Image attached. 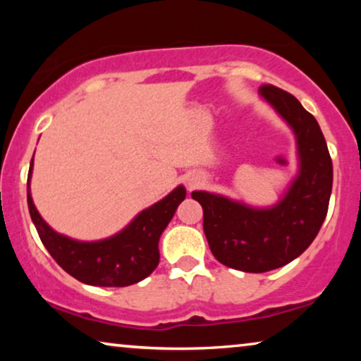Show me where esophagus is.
<instances>
[{
	"instance_id": "obj_1",
	"label": "esophagus",
	"mask_w": 361,
	"mask_h": 361,
	"mask_svg": "<svg viewBox=\"0 0 361 361\" xmlns=\"http://www.w3.org/2000/svg\"><path fill=\"white\" fill-rule=\"evenodd\" d=\"M195 182H197V180H192V182H189V185H190V187H192V185H195Z\"/></svg>"
}]
</instances>
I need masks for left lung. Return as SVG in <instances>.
<instances>
[{
	"label": "left lung",
	"mask_w": 361,
	"mask_h": 361,
	"mask_svg": "<svg viewBox=\"0 0 361 361\" xmlns=\"http://www.w3.org/2000/svg\"><path fill=\"white\" fill-rule=\"evenodd\" d=\"M259 95L284 118L298 141L299 174L274 207L255 209L210 192H192L204 209V231L221 264L266 273L290 263L309 248L329 210L334 169L315 118L298 98L274 85Z\"/></svg>",
	"instance_id": "1"
}]
</instances>
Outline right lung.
I'll return each mask as SVG.
<instances>
[{
	"instance_id": "add662e5",
	"label": "right lung",
	"mask_w": 361,
	"mask_h": 361,
	"mask_svg": "<svg viewBox=\"0 0 361 361\" xmlns=\"http://www.w3.org/2000/svg\"><path fill=\"white\" fill-rule=\"evenodd\" d=\"M27 176V207L42 245L56 263L80 283L102 288H125L147 278L159 263V238L176 209L185 199V189L176 187L169 195L142 210L125 230L100 241H77L54 231L34 207Z\"/></svg>"
}]
</instances>
